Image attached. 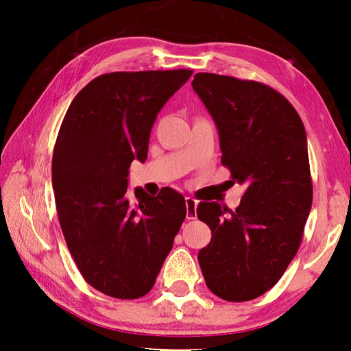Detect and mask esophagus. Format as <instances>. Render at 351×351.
Wrapping results in <instances>:
<instances>
[{
	"instance_id": "1",
	"label": "esophagus",
	"mask_w": 351,
	"mask_h": 351,
	"mask_svg": "<svg viewBox=\"0 0 351 351\" xmlns=\"http://www.w3.org/2000/svg\"><path fill=\"white\" fill-rule=\"evenodd\" d=\"M197 206L198 201L187 197L186 198V209H187V219H195L197 218Z\"/></svg>"
}]
</instances>
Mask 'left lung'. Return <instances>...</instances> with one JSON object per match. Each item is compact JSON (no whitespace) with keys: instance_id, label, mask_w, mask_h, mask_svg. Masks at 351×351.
I'll return each instance as SVG.
<instances>
[{"instance_id":"obj_1","label":"left lung","mask_w":351,"mask_h":351,"mask_svg":"<svg viewBox=\"0 0 351 351\" xmlns=\"http://www.w3.org/2000/svg\"><path fill=\"white\" fill-rule=\"evenodd\" d=\"M217 123L221 164L246 190L235 210L201 201L212 240L198 254L207 288L229 302L265 294L300 246L313 203L306 133L294 106L265 83L198 73L192 82Z\"/></svg>"}]
</instances>
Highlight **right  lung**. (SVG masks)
Instances as JSON below:
<instances>
[{
	"label": "right lung",
	"instance_id": "right-lung-1",
	"mask_svg": "<svg viewBox=\"0 0 351 351\" xmlns=\"http://www.w3.org/2000/svg\"><path fill=\"white\" fill-rule=\"evenodd\" d=\"M193 71L110 73L91 80L64 114L52 154V187L62 232L88 285L116 299L153 288L186 201L165 187L134 190L128 169L144 162L158 112Z\"/></svg>",
	"mask_w": 351,
	"mask_h": 351
}]
</instances>
